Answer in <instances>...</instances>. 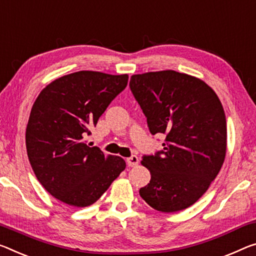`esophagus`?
I'll use <instances>...</instances> for the list:
<instances>
[{"mask_svg":"<svg viewBox=\"0 0 256 256\" xmlns=\"http://www.w3.org/2000/svg\"><path fill=\"white\" fill-rule=\"evenodd\" d=\"M126 164L128 166H131V168H133V166H136L138 164H139V158L134 155L128 157V158H126Z\"/></svg>","mask_w":256,"mask_h":256,"instance_id":"esophagus-1","label":"esophagus"}]
</instances>
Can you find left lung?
Here are the masks:
<instances>
[{"label": "left lung", "instance_id": "8db88e82", "mask_svg": "<svg viewBox=\"0 0 256 256\" xmlns=\"http://www.w3.org/2000/svg\"><path fill=\"white\" fill-rule=\"evenodd\" d=\"M130 88L150 133L166 134L163 150L141 160L152 179L140 196L160 212L189 208L224 162L226 120L221 101L204 80L176 70L132 75Z\"/></svg>", "mask_w": 256, "mask_h": 256}]
</instances>
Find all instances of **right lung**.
Returning <instances> with one entry per match:
<instances>
[{"label": "right lung", "mask_w": 256, "mask_h": 256, "mask_svg": "<svg viewBox=\"0 0 256 256\" xmlns=\"http://www.w3.org/2000/svg\"><path fill=\"white\" fill-rule=\"evenodd\" d=\"M128 75L80 70L54 80L32 107L26 148L40 184L56 200L75 208L92 205L123 172L120 156L90 147L99 117L128 85Z\"/></svg>", "instance_id": "obj_1"}]
</instances>
